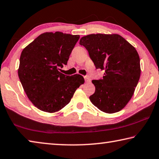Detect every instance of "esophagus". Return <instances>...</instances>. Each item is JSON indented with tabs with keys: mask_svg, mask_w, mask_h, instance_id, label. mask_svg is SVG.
<instances>
[{
	"mask_svg": "<svg viewBox=\"0 0 159 159\" xmlns=\"http://www.w3.org/2000/svg\"><path fill=\"white\" fill-rule=\"evenodd\" d=\"M84 79H85V82L86 83H90V82H91V80H90V79L88 76H85L84 77Z\"/></svg>",
	"mask_w": 159,
	"mask_h": 159,
	"instance_id": "1",
	"label": "esophagus"
}]
</instances>
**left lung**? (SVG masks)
I'll return each instance as SVG.
<instances>
[{
  "label": "left lung",
  "mask_w": 159,
  "mask_h": 159,
  "mask_svg": "<svg viewBox=\"0 0 159 159\" xmlns=\"http://www.w3.org/2000/svg\"><path fill=\"white\" fill-rule=\"evenodd\" d=\"M79 44L88 51L102 79L93 80L95 91L90 102L102 111L113 114L124 108L133 95L139 77L140 60L133 45L118 34H90Z\"/></svg>",
  "instance_id": "obj_1"
}]
</instances>
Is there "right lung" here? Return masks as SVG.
Segmentation results:
<instances>
[{
	"mask_svg": "<svg viewBox=\"0 0 159 159\" xmlns=\"http://www.w3.org/2000/svg\"><path fill=\"white\" fill-rule=\"evenodd\" d=\"M79 38V35L46 32L21 52L19 78L29 100L41 111L53 113L61 109L84 83L81 75L70 76L59 71L66 65Z\"/></svg>",
	"mask_w": 159,
	"mask_h": 159,
	"instance_id": "right-lung-1",
	"label": "right lung"
}]
</instances>
